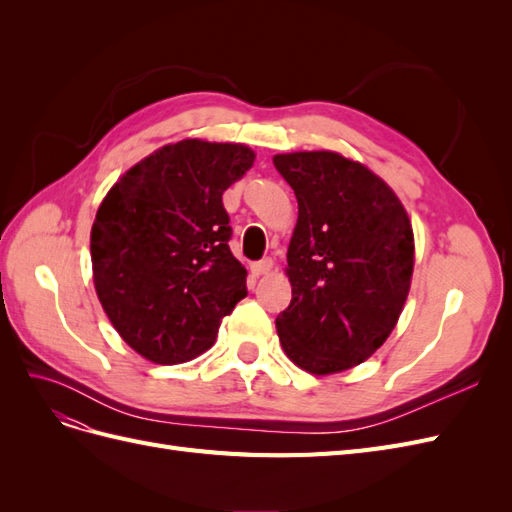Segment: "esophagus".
I'll return each instance as SVG.
<instances>
[{"label":"esophagus","mask_w":512,"mask_h":512,"mask_svg":"<svg viewBox=\"0 0 512 512\" xmlns=\"http://www.w3.org/2000/svg\"><path fill=\"white\" fill-rule=\"evenodd\" d=\"M252 273L258 277V275H265V273H269L271 269H273V260L271 258H262V260H258V262H252Z\"/></svg>","instance_id":"obj_1"}]
</instances>
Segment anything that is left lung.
<instances>
[{"instance_id": "1", "label": "left lung", "mask_w": 512, "mask_h": 512, "mask_svg": "<svg viewBox=\"0 0 512 512\" xmlns=\"http://www.w3.org/2000/svg\"><path fill=\"white\" fill-rule=\"evenodd\" d=\"M273 164L299 203L277 335L294 365L337 374L395 329L414 269L412 224L389 185L339 153H280Z\"/></svg>"}]
</instances>
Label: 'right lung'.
Listing matches in <instances>:
<instances>
[{
    "mask_svg": "<svg viewBox=\"0 0 512 512\" xmlns=\"http://www.w3.org/2000/svg\"><path fill=\"white\" fill-rule=\"evenodd\" d=\"M254 158L245 145L185 138L132 166L102 200L91 228L96 292L147 361L196 359L247 294L222 194Z\"/></svg>",
    "mask_w": 512,
    "mask_h": 512,
    "instance_id": "1",
    "label": "right lung"
}]
</instances>
